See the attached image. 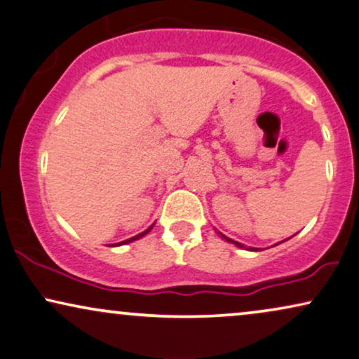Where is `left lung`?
Returning <instances> with one entry per match:
<instances>
[{"label":"left lung","mask_w":359,"mask_h":359,"mask_svg":"<svg viewBox=\"0 0 359 359\" xmlns=\"http://www.w3.org/2000/svg\"><path fill=\"white\" fill-rule=\"evenodd\" d=\"M218 235H219V236H222V238H223V240H226L228 243H233V245H235V246H238V248H246L245 245H241V243H238V241H233V240H229V238H226V236H224V235H222V233H218ZM246 250H250V251H257V250H256V248H246Z\"/></svg>","instance_id":"left-lung-1"}]
</instances>
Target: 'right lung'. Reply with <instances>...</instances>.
<instances>
[{
  "label": "right lung",
  "instance_id": "obj_1",
  "mask_svg": "<svg viewBox=\"0 0 359 359\" xmlns=\"http://www.w3.org/2000/svg\"><path fill=\"white\" fill-rule=\"evenodd\" d=\"M152 229V226H149L146 229V231H142V233H140V235H136V236H133V238H130V240H126V241H121V243H116V245H109V246H119V245H126V243H131V241H136V240H140V238H142L144 235H147V233H149Z\"/></svg>",
  "mask_w": 359,
  "mask_h": 359
}]
</instances>
